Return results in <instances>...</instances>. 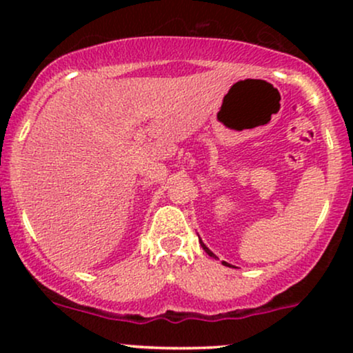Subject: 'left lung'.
<instances>
[{
	"mask_svg": "<svg viewBox=\"0 0 353 353\" xmlns=\"http://www.w3.org/2000/svg\"><path fill=\"white\" fill-rule=\"evenodd\" d=\"M199 242H201V245H202V249H204V250H205V252H208V254H209V255H210V257H214V259H217V257H216V255H214V252H210V250H209V249H208V247H205V245H204V242H202V241H201V239H199ZM222 264H224V265H229V264H228V262H224V261H222Z\"/></svg>",
	"mask_w": 353,
	"mask_h": 353,
	"instance_id": "1",
	"label": "left lung"
}]
</instances>
